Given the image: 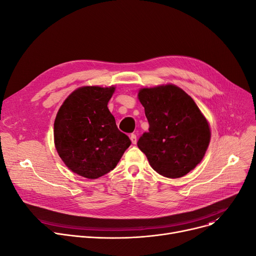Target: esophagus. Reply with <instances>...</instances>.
I'll use <instances>...</instances> for the list:
<instances>
[{
	"mask_svg": "<svg viewBox=\"0 0 256 256\" xmlns=\"http://www.w3.org/2000/svg\"><path fill=\"white\" fill-rule=\"evenodd\" d=\"M130 137V140H132V144H136L137 143V136L135 135V134H132Z\"/></svg>",
	"mask_w": 256,
	"mask_h": 256,
	"instance_id": "34e87169",
	"label": "esophagus"
}]
</instances>
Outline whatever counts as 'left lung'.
Listing matches in <instances>:
<instances>
[{"label": "left lung", "mask_w": 256, "mask_h": 256, "mask_svg": "<svg viewBox=\"0 0 256 256\" xmlns=\"http://www.w3.org/2000/svg\"><path fill=\"white\" fill-rule=\"evenodd\" d=\"M139 100L148 132L137 145L158 174L178 178L193 170L208 150L210 130L192 98L174 85L144 88Z\"/></svg>", "instance_id": "8db88e82"}]
</instances>
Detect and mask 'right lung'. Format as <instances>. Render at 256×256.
<instances>
[{"mask_svg":"<svg viewBox=\"0 0 256 256\" xmlns=\"http://www.w3.org/2000/svg\"><path fill=\"white\" fill-rule=\"evenodd\" d=\"M114 90L98 86L76 89L65 100L54 124L60 158L86 178L96 180L113 170L132 143L108 109Z\"/></svg>","mask_w":256,"mask_h":256,"instance_id":"right-lung-1","label":"right lung"}]
</instances>
